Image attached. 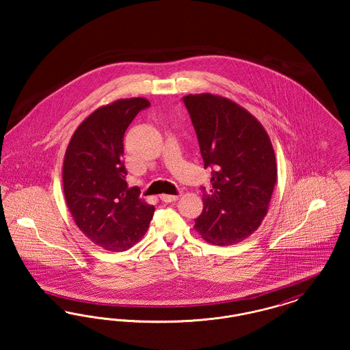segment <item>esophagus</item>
<instances>
[{
  "label": "esophagus",
  "mask_w": 350,
  "mask_h": 350,
  "mask_svg": "<svg viewBox=\"0 0 350 350\" xmlns=\"http://www.w3.org/2000/svg\"><path fill=\"white\" fill-rule=\"evenodd\" d=\"M180 198V196H169V194H161L160 196V200H163V202H176V200H178Z\"/></svg>",
  "instance_id": "1"
}]
</instances>
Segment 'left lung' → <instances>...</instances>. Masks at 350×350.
<instances>
[{"mask_svg":"<svg viewBox=\"0 0 350 350\" xmlns=\"http://www.w3.org/2000/svg\"><path fill=\"white\" fill-rule=\"evenodd\" d=\"M200 142L211 189L194 230L213 245H233L250 237L267 217L277 183L275 154L264 126L236 102L211 94L183 97Z\"/></svg>","mask_w":350,"mask_h":350,"instance_id":"1","label":"left lung"}]
</instances>
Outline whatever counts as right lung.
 <instances>
[{
	"mask_svg": "<svg viewBox=\"0 0 350 350\" xmlns=\"http://www.w3.org/2000/svg\"><path fill=\"white\" fill-rule=\"evenodd\" d=\"M143 97L114 100L94 110L76 129L63 163L68 210L80 231L102 250L123 252L143 239L154 207L126 183L123 136Z\"/></svg>",
	"mask_w": 350,
	"mask_h": 350,
	"instance_id": "1",
	"label": "right lung"
}]
</instances>
